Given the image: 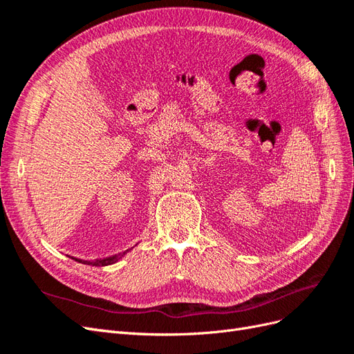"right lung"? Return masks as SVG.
I'll list each match as a JSON object with an SVG mask.
<instances>
[{
    "label": "right lung",
    "instance_id": "1",
    "mask_svg": "<svg viewBox=\"0 0 354 354\" xmlns=\"http://www.w3.org/2000/svg\"><path fill=\"white\" fill-rule=\"evenodd\" d=\"M130 251L127 250L121 254H116V255H112V257H108V259H103V260H94V261H85V260H80V259H75V261H78L81 264H88V266H97V267H103V266H111V264H115L116 261H120L122 257Z\"/></svg>",
    "mask_w": 354,
    "mask_h": 354
}]
</instances>
